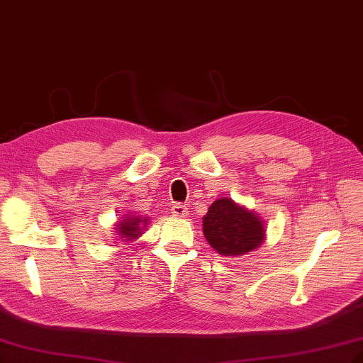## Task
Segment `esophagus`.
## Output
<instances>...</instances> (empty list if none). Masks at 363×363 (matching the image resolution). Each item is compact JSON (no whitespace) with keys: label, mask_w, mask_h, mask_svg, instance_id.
<instances>
[{"label":"esophagus","mask_w":363,"mask_h":363,"mask_svg":"<svg viewBox=\"0 0 363 363\" xmlns=\"http://www.w3.org/2000/svg\"><path fill=\"white\" fill-rule=\"evenodd\" d=\"M187 206H184V203H179L176 202L172 206V215L173 216H178V218H184L185 215H187Z\"/></svg>","instance_id":"obj_1"}]
</instances>
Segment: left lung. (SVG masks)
I'll use <instances>...</instances> for the list:
<instances>
[{"label":"left lung","instance_id":"8db88e82","mask_svg":"<svg viewBox=\"0 0 363 363\" xmlns=\"http://www.w3.org/2000/svg\"><path fill=\"white\" fill-rule=\"evenodd\" d=\"M202 225L208 244L222 256L245 255L265 238L262 220L228 198L211 203Z\"/></svg>","mask_w":363,"mask_h":363}]
</instances>
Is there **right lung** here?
I'll return each mask as SVG.
<instances>
[{"label":"right lung","mask_w":363,"mask_h":363,"mask_svg":"<svg viewBox=\"0 0 363 363\" xmlns=\"http://www.w3.org/2000/svg\"><path fill=\"white\" fill-rule=\"evenodd\" d=\"M144 222V225H145V222H147V219H141V218H138V216H133V218H127V219H124V222L123 224H119V227H118V233L123 236L124 239H135V238H138L139 235H141V224Z\"/></svg>","instance_id":"add662e5"}]
</instances>
